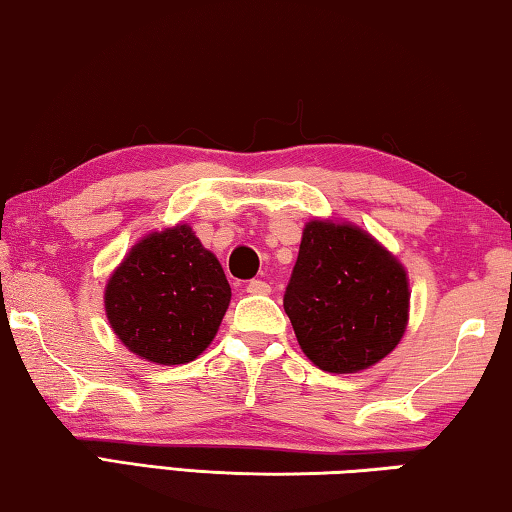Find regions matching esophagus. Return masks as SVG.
<instances>
[{"label":"esophagus","instance_id":"1","mask_svg":"<svg viewBox=\"0 0 512 512\" xmlns=\"http://www.w3.org/2000/svg\"><path fill=\"white\" fill-rule=\"evenodd\" d=\"M247 292H249V295H270L272 288H270V283H265L261 279H254V281L247 283Z\"/></svg>","mask_w":512,"mask_h":512}]
</instances>
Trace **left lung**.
Segmentation results:
<instances>
[{"label": "left lung", "mask_w": 512, "mask_h": 512, "mask_svg": "<svg viewBox=\"0 0 512 512\" xmlns=\"http://www.w3.org/2000/svg\"><path fill=\"white\" fill-rule=\"evenodd\" d=\"M406 267L351 222L311 220L283 297L297 342L313 365L356 374L390 354L408 326Z\"/></svg>", "instance_id": "1"}]
</instances>
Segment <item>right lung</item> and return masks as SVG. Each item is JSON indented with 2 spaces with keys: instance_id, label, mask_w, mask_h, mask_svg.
Returning a JSON list of instances; mask_svg holds the SVG:
<instances>
[{
  "instance_id": "add662e5",
  "label": "right lung",
  "mask_w": 512,
  "mask_h": 512,
  "mask_svg": "<svg viewBox=\"0 0 512 512\" xmlns=\"http://www.w3.org/2000/svg\"><path fill=\"white\" fill-rule=\"evenodd\" d=\"M231 286L190 224L152 231L129 249L104 290L113 333L131 354L183 365L211 345Z\"/></svg>"
}]
</instances>
